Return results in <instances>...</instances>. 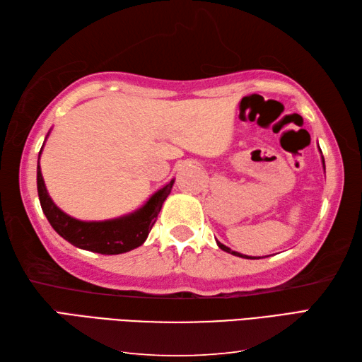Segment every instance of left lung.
<instances>
[{
	"mask_svg": "<svg viewBox=\"0 0 362 362\" xmlns=\"http://www.w3.org/2000/svg\"><path fill=\"white\" fill-rule=\"evenodd\" d=\"M319 150H320V148H319ZM320 153H322V150H320ZM322 162H323V168H325V159H323V156H322ZM217 245H218V248H222L223 252H226V253H231V255H234V256H239V257H245V259H256V257L247 256V255H242V253H238V252H233L231 248H228L226 245H223V243H220L218 240H217Z\"/></svg>",
	"mask_w": 362,
	"mask_h": 362,
	"instance_id": "1",
	"label": "left lung"
}]
</instances>
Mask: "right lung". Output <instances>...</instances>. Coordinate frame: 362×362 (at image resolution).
Wrapping results in <instances>:
<instances>
[{
    "label": "right lung",
    "instance_id": "1",
    "mask_svg": "<svg viewBox=\"0 0 362 362\" xmlns=\"http://www.w3.org/2000/svg\"><path fill=\"white\" fill-rule=\"evenodd\" d=\"M40 154L42 150L37 159V192H39L43 214L61 238L69 240L71 245L93 253L122 255L142 245L148 238L153 225L156 223L162 203L170 194L175 182L172 180L164 187L154 192L142 208L127 216L103 220V222H84L67 216L51 200L40 172Z\"/></svg>",
    "mask_w": 362,
    "mask_h": 362
}]
</instances>
